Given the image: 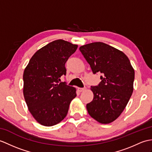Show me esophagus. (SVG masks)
<instances>
[{
	"mask_svg": "<svg viewBox=\"0 0 152 152\" xmlns=\"http://www.w3.org/2000/svg\"><path fill=\"white\" fill-rule=\"evenodd\" d=\"M85 89H86V88H81V87H78L77 88V91H79V92H82Z\"/></svg>",
	"mask_w": 152,
	"mask_h": 152,
	"instance_id": "34e87169",
	"label": "esophagus"
}]
</instances>
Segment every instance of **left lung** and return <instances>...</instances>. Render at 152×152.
<instances>
[{"instance_id": "8db88e82", "label": "left lung", "mask_w": 152, "mask_h": 152, "mask_svg": "<svg viewBox=\"0 0 152 152\" xmlns=\"http://www.w3.org/2000/svg\"><path fill=\"white\" fill-rule=\"evenodd\" d=\"M93 74L101 73V82L91 86L94 98L87 104L91 117L102 124L113 122L124 111L133 91L135 71L122 51L102 42L80 47Z\"/></svg>"}]
</instances>
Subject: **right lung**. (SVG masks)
<instances>
[{"instance_id": "1", "label": "right lung", "mask_w": 152, "mask_h": 152, "mask_svg": "<svg viewBox=\"0 0 152 152\" xmlns=\"http://www.w3.org/2000/svg\"><path fill=\"white\" fill-rule=\"evenodd\" d=\"M77 48L62 39L37 50L23 74V94L30 113L41 125L52 126L63 121L76 96L75 87L61 82L65 63Z\"/></svg>"}]
</instances>
